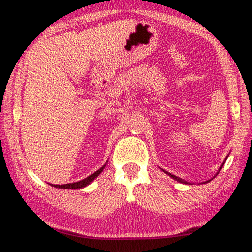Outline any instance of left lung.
I'll return each instance as SVG.
<instances>
[{"label": "left lung", "instance_id": "left-lung-1", "mask_svg": "<svg viewBox=\"0 0 252 252\" xmlns=\"http://www.w3.org/2000/svg\"><path fill=\"white\" fill-rule=\"evenodd\" d=\"M225 160H227V158H225ZM223 164H224V162H223V163H222V164H221V167H220V168L218 169V172H217V173L215 174V176H213V178H215V177H217V174H218V173L220 172V170H221V169H222V167H223ZM162 170H163V169H162ZM163 172H165V173H167L169 177H171L172 179H174V180H176V181H178V182L185 183V185H188V183H190V182H188V181H186V180H183V179H181V178H179V177H177V176H174V174H171V173H169V172H167V171H164V170H163ZM213 178H211V179H210V180H207V181H204V182H202V183H207V182H209V181H211Z\"/></svg>", "mask_w": 252, "mask_h": 252}]
</instances>
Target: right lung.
I'll list each match as a JSON object with an SVG mask.
<instances>
[{"label":"right lung","instance_id":"obj_1","mask_svg":"<svg viewBox=\"0 0 252 252\" xmlns=\"http://www.w3.org/2000/svg\"><path fill=\"white\" fill-rule=\"evenodd\" d=\"M105 165H106V163L103 165V167H101L99 170H97V171H95L94 173H92L91 176H89V177H87L85 179H83V180L76 181V182H73V183H66V185H51V183H50V186H52L54 188H59V189H73V190H75V189H82V188L90 185V183L93 180H94L96 177L100 176V173L103 171V169L105 168Z\"/></svg>","mask_w":252,"mask_h":252}]
</instances>
